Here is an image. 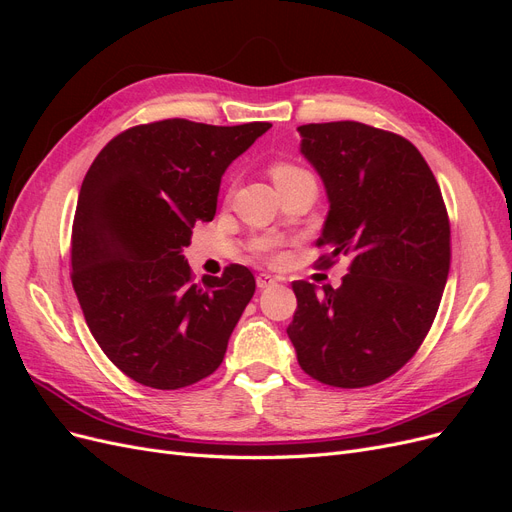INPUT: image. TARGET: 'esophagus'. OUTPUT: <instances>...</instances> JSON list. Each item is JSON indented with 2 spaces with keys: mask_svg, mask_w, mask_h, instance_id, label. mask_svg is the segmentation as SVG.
I'll return each instance as SVG.
<instances>
[{
  "mask_svg": "<svg viewBox=\"0 0 512 512\" xmlns=\"http://www.w3.org/2000/svg\"><path fill=\"white\" fill-rule=\"evenodd\" d=\"M277 280L273 275H269V273H260L258 277H256V284H258V288L262 290V288H269V286H273Z\"/></svg>",
  "mask_w": 512,
  "mask_h": 512,
  "instance_id": "34e87169",
  "label": "esophagus"
}]
</instances>
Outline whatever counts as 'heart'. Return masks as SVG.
Returning <instances> with one entry per match:
<instances>
[{"label":"heart","instance_id":"b5f03b06","mask_svg":"<svg viewBox=\"0 0 512 512\" xmlns=\"http://www.w3.org/2000/svg\"><path fill=\"white\" fill-rule=\"evenodd\" d=\"M269 175H271V179H273L277 190L284 188V185H288V183H294V181H299V179L312 177L303 166L294 164V162H288V160H273V162L269 164ZM256 247H258V252L271 256V243H269V241H258Z\"/></svg>","mask_w":512,"mask_h":512}]
</instances>
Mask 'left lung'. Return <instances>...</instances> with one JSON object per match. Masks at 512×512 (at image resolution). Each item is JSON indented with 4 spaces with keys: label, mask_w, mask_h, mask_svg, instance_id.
<instances>
[{
    "label": "left lung",
    "mask_w": 512,
    "mask_h": 512,
    "mask_svg": "<svg viewBox=\"0 0 512 512\" xmlns=\"http://www.w3.org/2000/svg\"><path fill=\"white\" fill-rule=\"evenodd\" d=\"M301 153L329 196L322 265L348 256L342 286L292 282L288 337L314 380L363 389L391 378L427 337L451 267L440 185L408 138L359 121L307 123Z\"/></svg>",
    "instance_id": "8db88e82"
}]
</instances>
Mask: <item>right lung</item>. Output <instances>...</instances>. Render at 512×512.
<instances>
[{
  "instance_id": "add662e5",
  "label": "right lung",
  "mask_w": 512,
  "mask_h": 512,
  "mask_svg": "<svg viewBox=\"0 0 512 512\" xmlns=\"http://www.w3.org/2000/svg\"><path fill=\"white\" fill-rule=\"evenodd\" d=\"M267 121L209 126L141 123L98 153L76 203L72 286L91 335L134 382L177 391L220 367L232 329L256 290L228 265L194 282L181 256L196 222H209L220 181Z\"/></svg>"
}]
</instances>
